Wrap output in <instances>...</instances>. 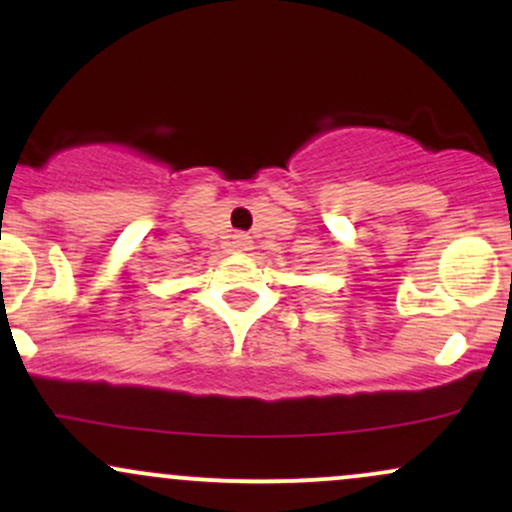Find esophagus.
<instances>
[{
    "mask_svg": "<svg viewBox=\"0 0 512 512\" xmlns=\"http://www.w3.org/2000/svg\"><path fill=\"white\" fill-rule=\"evenodd\" d=\"M250 245H252V240H250V236H245V233H238V236H233V250L245 252V250H250Z\"/></svg>",
    "mask_w": 512,
    "mask_h": 512,
    "instance_id": "esophagus-1",
    "label": "esophagus"
}]
</instances>
